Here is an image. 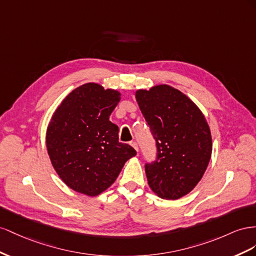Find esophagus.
Returning <instances> with one entry per match:
<instances>
[{
    "instance_id": "obj_1",
    "label": "esophagus",
    "mask_w": 256,
    "mask_h": 256,
    "mask_svg": "<svg viewBox=\"0 0 256 256\" xmlns=\"http://www.w3.org/2000/svg\"><path fill=\"white\" fill-rule=\"evenodd\" d=\"M130 144L132 146V147H133L136 151H138V144H137V142H130Z\"/></svg>"
}]
</instances>
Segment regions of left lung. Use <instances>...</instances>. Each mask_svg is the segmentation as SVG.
Instances as JSON below:
<instances>
[{"label": "left lung", "instance_id": "obj_1", "mask_svg": "<svg viewBox=\"0 0 256 256\" xmlns=\"http://www.w3.org/2000/svg\"><path fill=\"white\" fill-rule=\"evenodd\" d=\"M135 98L158 148L156 160L144 168L148 184L160 198H181L208 167L212 153L208 122L198 106L172 86L136 90Z\"/></svg>", "mask_w": 256, "mask_h": 256}]
</instances>
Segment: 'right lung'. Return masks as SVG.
<instances>
[{
	"label": "right lung",
	"mask_w": 256,
	"mask_h": 256,
	"mask_svg": "<svg viewBox=\"0 0 256 256\" xmlns=\"http://www.w3.org/2000/svg\"><path fill=\"white\" fill-rule=\"evenodd\" d=\"M121 93L96 82L77 86L56 107L47 128L46 146L54 170L75 192L98 196L136 156L119 142V128L109 120Z\"/></svg>",
	"instance_id": "add662e5"
}]
</instances>
